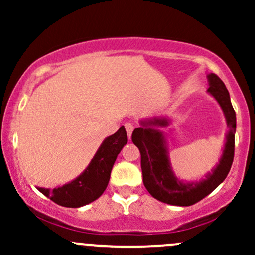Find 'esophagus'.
I'll return each instance as SVG.
<instances>
[{
	"label": "esophagus",
	"instance_id": "esophagus-1",
	"mask_svg": "<svg viewBox=\"0 0 255 255\" xmlns=\"http://www.w3.org/2000/svg\"><path fill=\"white\" fill-rule=\"evenodd\" d=\"M125 128H126V131H127L128 137H129V139H130L131 133H133V130H134V126L131 125L130 122H126V124H125Z\"/></svg>",
	"mask_w": 255,
	"mask_h": 255
}]
</instances>
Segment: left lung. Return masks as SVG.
Wrapping results in <instances>:
<instances>
[{
    "label": "left lung",
    "mask_w": 255,
    "mask_h": 255,
    "mask_svg": "<svg viewBox=\"0 0 255 255\" xmlns=\"http://www.w3.org/2000/svg\"><path fill=\"white\" fill-rule=\"evenodd\" d=\"M210 92L223 110L229 131L227 134L224 150L219 163L212 172H207L204 178L194 182H183L175 176L168 150L165 136L156 127H165L169 120L154 118L141 121L131 134V141L139 148L141 154L142 181L147 192L162 203L175 206H191L210 194L221 184L229 174L235 151L236 114L230 102V96L223 81L217 75H207Z\"/></svg>",
    "instance_id": "left-lung-1"
}]
</instances>
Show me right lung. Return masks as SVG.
<instances>
[{"label": "right lung", "mask_w": 255, "mask_h": 255, "mask_svg": "<svg viewBox=\"0 0 255 255\" xmlns=\"http://www.w3.org/2000/svg\"><path fill=\"white\" fill-rule=\"evenodd\" d=\"M127 141V133L122 126L115 134L108 136L102 142L89 166L80 176L52 191L39 187L38 191L64 207H80L92 203L107 188L114 163Z\"/></svg>", "instance_id": "right-lung-1"}]
</instances>
